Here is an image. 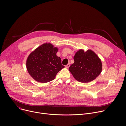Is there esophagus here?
I'll use <instances>...</instances> for the list:
<instances>
[{"label":"esophagus","instance_id":"esophagus-1","mask_svg":"<svg viewBox=\"0 0 126 126\" xmlns=\"http://www.w3.org/2000/svg\"><path fill=\"white\" fill-rule=\"evenodd\" d=\"M69 66H70V64L68 63V64H67L65 66V67L67 68H68L69 67Z\"/></svg>","mask_w":126,"mask_h":126}]
</instances>
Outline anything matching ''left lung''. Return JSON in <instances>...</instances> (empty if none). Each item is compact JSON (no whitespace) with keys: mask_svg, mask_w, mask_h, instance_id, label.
<instances>
[{"mask_svg":"<svg viewBox=\"0 0 126 126\" xmlns=\"http://www.w3.org/2000/svg\"><path fill=\"white\" fill-rule=\"evenodd\" d=\"M75 62L71 64L69 70L76 80L81 83L94 81L102 71L101 60L91 49L85 51L79 49L74 57Z\"/></svg>","mask_w":126,"mask_h":126,"instance_id":"left-lung-1","label":"left lung"}]
</instances>
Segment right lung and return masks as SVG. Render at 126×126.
Segmentation results:
<instances>
[{
  "label": "right lung",
  "instance_id": "1",
  "mask_svg": "<svg viewBox=\"0 0 126 126\" xmlns=\"http://www.w3.org/2000/svg\"><path fill=\"white\" fill-rule=\"evenodd\" d=\"M58 48L50 43L39 46L29 55L26 67L30 75L40 83L55 79L58 72L64 67L61 59L57 56Z\"/></svg>",
  "mask_w": 126,
  "mask_h": 126
}]
</instances>
